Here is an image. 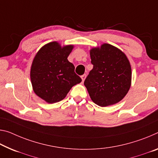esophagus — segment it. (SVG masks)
<instances>
[{"mask_svg":"<svg viewBox=\"0 0 158 158\" xmlns=\"http://www.w3.org/2000/svg\"><path fill=\"white\" fill-rule=\"evenodd\" d=\"M86 74L81 75V79H82V81H83V82L84 81V80H85V79H86Z\"/></svg>","mask_w":158,"mask_h":158,"instance_id":"1","label":"esophagus"}]
</instances>
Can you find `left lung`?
<instances>
[{"instance_id":"left-lung-1","label":"left lung","mask_w":158,"mask_h":158,"mask_svg":"<svg viewBox=\"0 0 158 158\" xmlns=\"http://www.w3.org/2000/svg\"><path fill=\"white\" fill-rule=\"evenodd\" d=\"M90 55L94 67L84 85L91 100L101 107L119 102L131 86V69L127 56L107 44L91 49Z\"/></svg>"}]
</instances>
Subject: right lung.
<instances>
[{
	"mask_svg": "<svg viewBox=\"0 0 158 158\" xmlns=\"http://www.w3.org/2000/svg\"><path fill=\"white\" fill-rule=\"evenodd\" d=\"M73 46L61 48L51 42L41 48L35 56L31 68L34 91L48 103L62 101L81 79L74 72V64L67 60Z\"/></svg>",
	"mask_w": 158,
	"mask_h": 158,
	"instance_id": "right-lung-1",
	"label": "right lung"
}]
</instances>
